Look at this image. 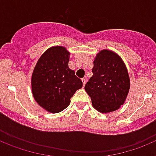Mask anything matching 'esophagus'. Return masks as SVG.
Returning a JSON list of instances; mask_svg holds the SVG:
<instances>
[{"label": "esophagus", "mask_w": 156, "mask_h": 156, "mask_svg": "<svg viewBox=\"0 0 156 156\" xmlns=\"http://www.w3.org/2000/svg\"><path fill=\"white\" fill-rule=\"evenodd\" d=\"M82 82H83V86H85V84H86V82H87L86 78H82Z\"/></svg>", "instance_id": "34e87169"}]
</instances>
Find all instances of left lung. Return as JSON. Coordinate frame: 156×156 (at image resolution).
<instances>
[{"mask_svg": "<svg viewBox=\"0 0 156 156\" xmlns=\"http://www.w3.org/2000/svg\"><path fill=\"white\" fill-rule=\"evenodd\" d=\"M92 73L84 89L94 108L105 113L119 108L129 89L128 72L120 57L111 51H101L94 61Z\"/></svg>", "mask_w": 156, "mask_h": 156, "instance_id": "8db88e82", "label": "left lung"}]
</instances>
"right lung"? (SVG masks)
Instances as JSON below:
<instances>
[{"label": "right lung", "instance_id": "obj_1", "mask_svg": "<svg viewBox=\"0 0 156 156\" xmlns=\"http://www.w3.org/2000/svg\"><path fill=\"white\" fill-rule=\"evenodd\" d=\"M69 52L63 47L49 48L37 62L32 75L33 95L40 105L52 113L60 112L83 83L69 68Z\"/></svg>", "mask_w": 156, "mask_h": 156}]
</instances>
